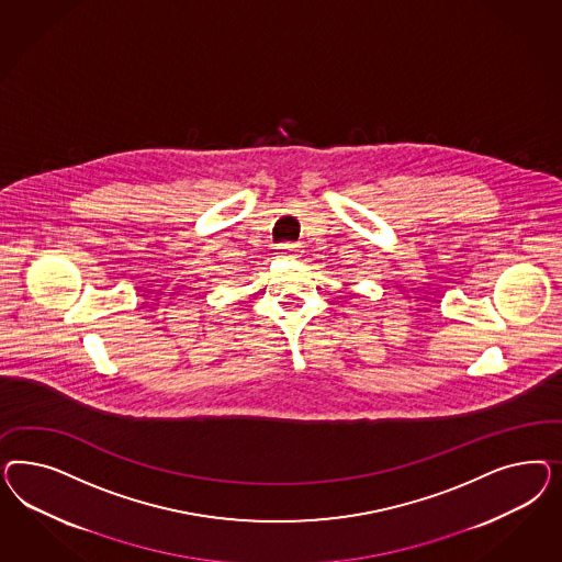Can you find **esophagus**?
I'll return each instance as SVG.
<instances>
[{"instance_id": "esophagus-1", "label": "esophagus", "mask_w": 562, "mask_h": 562, "mask_svg": "<svg viewBox=\"0 0 562 562\" xmlns=\"http://www.w3.org/2000/svg\"><path fill=\"white\" fill-rule=\"evenodd\" d=\"M276 249H278L280 256H296L299 254V245L296 243H280Z\"/></svg>"}]
</instances>
